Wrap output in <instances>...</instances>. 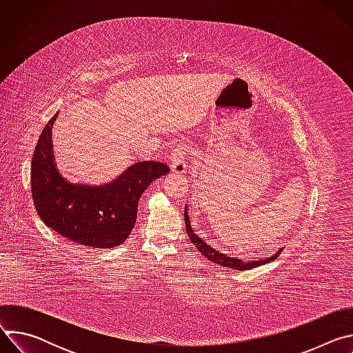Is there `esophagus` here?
<instances>
[{
	"mask_svg": "<svg viewBox=\"0 0 353 353\" xmlns=\"http://www.w3.org/2000/svg\"><path fill=\"white\" fill-rule=\"evenodd\" d=\"M188 150L184 145H179L173 149V154L170 157V168L174 173L181 174L187 170V158Z\"/></svg>",
	"mask_w": 353,
	"mask_h": 353,
	"instance_id": "obj_1",
	"label": "esophagus"
}]
</instances>
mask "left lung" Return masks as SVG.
I'll list each match as a JSON object with an SVG mask.
<instances>
[{
	"instance_id": "1",
	"label": "left lung",
	"mask_w": 353,
	"mask_h": 353,
	"mask_svg": "<svg viewBox=\"0 0 353 353\" xmlns=\"http://www.w3.org/2000/svg\"><path fill=\"white\" fill-rule=\"evenodd\" d=\"M184 222H185V230H187V234L190 237V240L192 241V244L196 247V250L199 251L201 254H203L204 257H207L208 260H211L212 263L215 264H219L222 267H226V268H233V270H239V271H245V270H251V268H256L259 265H263L265 263H271L274 261L281 253H282V248L278 250L276 253L272 256V257H268L263 261H251V263H243L240 259H234V257H228L222 253H219L218 250L212 248L207 241H204L201 237H198L192 229H191V225H190V219H188V215H187V211H184Z\"/></svg>"
}]
</instances>
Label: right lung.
I'll use <instances>...</instances> for the list:
<instances>
[{
  "label": "right lung",
  "instance_id": "add662e5",
  "mask_svg": "<svg viewBox=\"0 0 353 353\" xmlns=\"http://www.w3.org/2000/svg\"><path fill=\"white\" fill-rule=\"evenodd\" d=\"M57 116L48 120L33 150L30 185L36 211L48 228L68 240L97 251L113 248L134 229L142 192L170 168L145 161L128 168L110 184H74L61 176L53 159L52 128Z\"/></svg>",
  "mask_w": 353,
  "mask_h": 353
}]
</instances>
